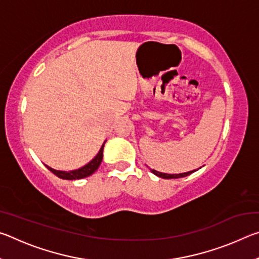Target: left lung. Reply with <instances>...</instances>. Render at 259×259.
Returning <instances> with one entry per match:
<instances>
[{
	"label": "left lung",
	"instance_id": "left-lung-1",
	"mask_svg": "<svg viewBox=\"0 0 259 259\" xmlns=\"http://www.w3.org/2000/svg\"><path fill=\"white\" fill-rule=\"evenodd\" d=\"M151 171L156 175L157 177H161V178H164V179H172V178H182V177H186L188 175H191L192 172H194L195 170H193V171H188V172H184V174H178V175H169V174H162L156 171V170H151Z\"/></svg>",
	"mask_w": 259,
	"mask_h": 259
}]
</instances>
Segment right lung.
I'll list each match as a JSON object with an SVG mask.
<instances>
[{"mask_svg":"<svg viewBox=\"0 0 259 259\" xmlns=\"http://www.w3.org/2000/svg\"><path fill=\"white\" fill-rule=\"evenodd\" d=\"M103 150H104V144L103 146L100 147V150L98 152V154L96 155L95 159L93 161H90L89 163L85 164L82 168L77 169V170H72V171H59V170H55L50 168V166L47 165V168L50 170V171L56 175L57 177H59L61 179H67V181H73V179H81V178H85L90 175H93L96 170L98 169V166L100 164V162L103 160Z\"/></svg>","mask_w":259,"mask_h":259,"instance_id":"right-lung-1","label":"right lung"}]
</instances>
